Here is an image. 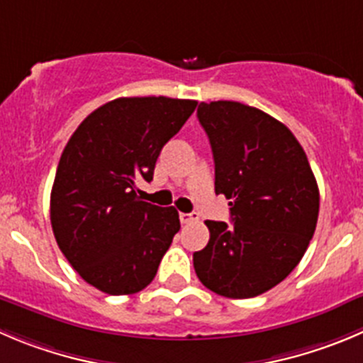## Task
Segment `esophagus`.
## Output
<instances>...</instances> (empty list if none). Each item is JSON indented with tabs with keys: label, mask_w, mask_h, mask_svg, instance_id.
<instances>
[{
	"label": "esophagus",
	"mask_w": 363,
	"mask_h": 363,
	"mask_svg": "<svg viewBox=\"0 0 363 363\" xmlns=\"http://www.w3.org/2000/svg\"><path fill=\"white\" fill-rule=\"evenodd\" d=\"M198 213H179V220H182V224H189V223H194V220H198Z\"/></svg>",
	"instance_id": "34e87169"
}]
</instances>
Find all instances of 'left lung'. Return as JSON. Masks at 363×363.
Wrapping results in <instances>:
<instances>
[{"label": "left lung", "mask_w": 363, "mask_h": 363, "mask_svg": "<svg viewBox=\"0 0 363 363\" xmlns=\"http://www.w3.org/2000/svg\"><path fill=\"white\" fill-rule=\"evenodd\" d=\"M198 119L216 164V194L231 223L205 220L210 240L194 253L199 281L231 299L260 296L287 278L308 247L319 187L294 133L239 101L201 103Z\"/></svg>", "instance_id": "left-lung-1"}]
</instances>
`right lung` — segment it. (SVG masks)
<instances>
[{
  "label": "right lung",
  "mask_w": 363,
  "mask_h": 363,
  "mask_svg": "<svg viewBox=\"0 0 363 363\" xmlns=\"http://www.w3.org/2000/svg\"><path fill=\"white\" fill-rule=\"evenodd\" d=\"M198 101L165 96L117 98L89 113L64 147L50 216L58 247L78 274L110 296L153 281L179 230L174 206L140 201L137 179L155 164Z\"/></svg>",
  "instance_id": "right-lung-1"
}]
</instances>
